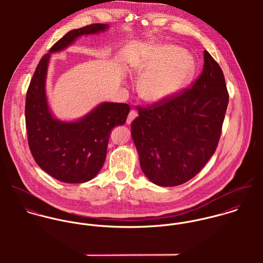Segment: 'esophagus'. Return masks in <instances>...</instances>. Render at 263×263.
<instances>
[{"instance_id": "34e87169", "label": "esophagus", "mask_w": 263, "mask_h": 263, "mask_svg": "<svg viewBox=\"0 0 263 263\" xmlns=\"http://www.w3.org/2000/svg\"><path fill=\"white\" fill-rule=\"evenodd\" d=\"M138 116V113L137 111H135V110H132L130 112L128 113V116H127V118H126V123L127 124H130L132 122H133V120L134 119H136V117Z\"/></svg>"}]
</instances>
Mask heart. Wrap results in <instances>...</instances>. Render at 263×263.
Segmentation results:
<instances>
[{"mask_svg": "<svg viewBox=\"0 0 263 263\" xmlns=\"http://www.w3.org/2000/svg\"><path fill=\"white\" fill-rule=\"evenodd\" d=\"M137 75L142 77L140 96L152 104L162 103L180 93L194 74L191 55L175 45H157L133 61Z\"/></svg>", "mask_w": 263, "mask_h": 263, "instance_id": "b5f03b06", "label": "heart"}]
</instances>
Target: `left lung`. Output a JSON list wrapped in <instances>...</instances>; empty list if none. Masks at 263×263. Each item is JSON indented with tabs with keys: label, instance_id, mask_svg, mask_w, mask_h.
<instances>
[{
	"label": "left lung",
	"instance_id": "left-lung-1",
	"mask_svg": "<svg viewBox=\"0 0 263 263\" xmlns=\"http://www.w3.org/2000/svg\"><path fill=\"white\" fill-rule=\"evenodd\" d=\"M203 70L191 88L148 108L132 122L144 174L171 187L193 178L216 152L229 102L225 77L204 50Z\"/></svg>",
	"mask_w": 263,
	"mask_h": 263
}]
</instances>
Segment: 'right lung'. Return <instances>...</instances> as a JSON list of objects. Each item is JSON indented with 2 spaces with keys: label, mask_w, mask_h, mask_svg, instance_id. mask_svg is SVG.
Here are the masks:
<instances>
[{
  "label": "right lung",
  "mask_w": 263,
  "mask_h": 263,
  "mask_svg": "<svg viewBox=\"0 0 263 263\" xmlns=\"http://www.w3.org/2000/svg\"><path fill=\"white\" fill-rule=\"evenodd\" d=\"M108 24H92L69 31L39 62L30 82L25 104L28 145L38 166L66 183H84L101 170L113 127L126 121L129 106L102 102L81 118L58 119L49 108L46 77L50 54L62 51L83 35L104 32Z\"/></svg>",
  "instance_id": "1"
}]
</instances>
